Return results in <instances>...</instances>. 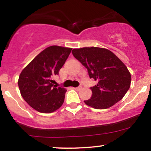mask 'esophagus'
Masks as SVG:
<instances>
[{"label": "esophagus", "instance_id": "esophagus-1", "mask_svg": "<svg viewBox=\"0 0 151 151\" xmlns=\"http://www.w3.org/2000/svg\"><path fill=\"white\" fill-rule=\"evenodd\" d=\"M74 89L75 90H77V91H78V90H80L81 89V86H77V87L74 88Z\"/></svg>", "mask_w": 151, "mask_h": 151}]
</instances>
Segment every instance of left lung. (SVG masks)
<instances>
[{
	"label": "left lung",
	"mask_w": 151,
	"mask_h": 151,
	"mask_svg": "<svg viewBox=\"0 0 151 151\" xmlns=\"http://www.w3.org/2000/svg\"><path fill=\"white\" fill-rule=\"evenodd\" d=\"M72 52L87 69L90 79L97 82L90 87L92 95L89 100L84 101L86 105L105 109L122 99L131 86V74L112 52L91 47L74 49Z\"/></svg>",
	"instance_id": "8db88e82"
}]
</instances>
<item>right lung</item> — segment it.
Returning <instances> with one entry per match:
<instances>
[{"instance_id": "1", "label": "right lung", "mask_w": 151, "mask_h": 151, "mask_svg": "<svg viewBox=\"0 0 151 151\" xmlns=\"http://www.w3.org/2000/svg\"><path fill=\"white\" fill-rule=\"evenodd\" d=\"M72 48L50 46L41 52L20 74L18 86L24 100L41 113H52L63 104L67 91L54 85L55 76L65 65Z\"/></svg>"}]
</instances>
